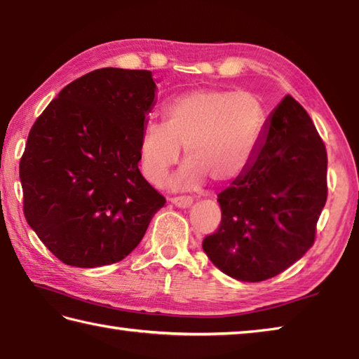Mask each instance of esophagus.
I'll return each mask as SVG.
<instances>
[{
	"mask_svg": "<svg viewBox=\"0 0 359 359\" xmlns=\"http://www.w3.org/2000/svg\"><path fill=\"white\" fill-rule=\"evenodd\" d=\"M170 201L178 208H189L192 205L194 200L192 197H189V195H175V197L170 198Z\"/></svg>",
	"mask_w": 359,
	"mask_h": 359,
	"instance_id": "34e87169",
	"label": "esophagus"
}]
</instances>
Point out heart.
I'll return each mask as SVG.
<instances>
[{
  "mask_svg": "<svg viewBox=\"0 0 359 359\" xmlns=\"http://www.w3.org/2000/svg\"><path fill=\"white\" fill-rule=\"evenodd\" d=\"M266 121L262 101L252 92H181L164 106V123H148L142 133V172L151 184H164L184 147L187 162L175 184L197 187L206 178L214 184H226L252 165Z\"/></svg>",
  "mask_w": 359,
  "mask_h": 359,
  "instance_id": "b5f03b06",
  "label": "heart"
}]
</instances>
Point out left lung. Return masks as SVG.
Returning a JSON list of instances; mask_svg holds the SVG:
<instances>
[{"mask_svg":"<svg viewBox=\"0 0 359 359\" xmlns=\"http://www.w3.org/2000/svg\"><path fill=\"white\" fill-rule=\"evenodd\" d=\"M327 148L303 106L286 95L248 170L219 194L222 220L203 239L208 258L241 281H264L316 241L327 203Z\"/></svg>","mask_w":359,"mask_h":359,"instance_id":"obj_1","label":"left lung"}]
</instances>
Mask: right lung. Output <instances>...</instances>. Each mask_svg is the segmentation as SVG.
<instances>
[{
	"label": "right lung",
	"mask_w": 359,
	"mask_h": 359,
	"mask_svg": "<svg viewBox=\"0 0 359 359\" xmlns=\"http://www.w3.org/2000/svg\"><path fill=\"white\" fill-rule=\"evenodd\" d=\"M151 72L98 69L59 92L20 159L23 212L45 247L73 267L118 262L165 205L139 170Z\"/></svg>",
	"instance_id": "1"
}]
</instances>
